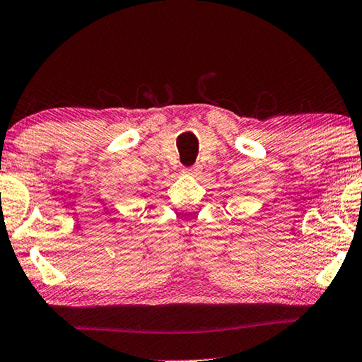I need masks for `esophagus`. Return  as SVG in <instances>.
Masks as SVG:
<instances>
[{"mask_svg": "<svg viewBox=\"0 0 362 362\" xmlns=\"http://www.w3.org/2000/svg\"><path fill=\"white\" fill-rule=\"evenodd\" d=\"M183 172H185L187 175H197L198 174V168H188V169H185Z\"/></svg>", "mask_w": 362, "mask_h": 362, "instance_id": "1", "label": "esophagus"}]
</instances>
